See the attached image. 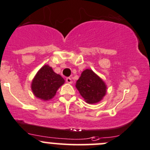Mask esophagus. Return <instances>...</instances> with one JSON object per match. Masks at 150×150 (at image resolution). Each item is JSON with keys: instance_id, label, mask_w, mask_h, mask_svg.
Instances as JSON below:
<instances>
[{"instance_id": "34e87169", "label": "esophagus", "mask_w": 150, "mask_h": 150, "mask_svg": "<svg viewBox=\"0 0 150 150\" xmlns=\"http://www.w3.org/2000/svg\"><path fill=\"white\" fill-rule=\"evenodd\" d=\"M66 81H67V83H72V78H66Z\"/></svg>"}]
</instances>
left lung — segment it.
Instances as JSON below:
<instances>
[{"mask_svg":"<svg viewBox=\"0 0 150 150\" xmlns=\"http://www.w3.org/2000/svg\"><path fill=\"white\" fill-rule=\"evenodd\" d=\"M75 86L88 104L99 103L105 95L107 88L104 81L89 69L83 71Z\"/></svg>","mask_w":150,"mask_h":150,"instance_id":"1","label":"left lung"}]
</instances>
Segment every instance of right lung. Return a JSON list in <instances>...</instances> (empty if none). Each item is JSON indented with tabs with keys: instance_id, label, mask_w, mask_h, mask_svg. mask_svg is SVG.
Returning <instances> with one entry per match:
<instances>
[{
	"instance_id": "add662e5",
	"label": "right lung",
	"mask_w": 150,
	"mask_h": 150,
	"mask_svg": "<svg viewBox=\"0 0 150 150\" xmlns=\"http://www.w3.org/2000/svg\"><path fill=\"white\" fill-rule=\"evenodd\" d=\"M64 83V80L56 74L48 65L43 66L37 72L31 83V89L36 97L47 101L56 95L59 87Z\"/></svg>"
}]
</instances>
